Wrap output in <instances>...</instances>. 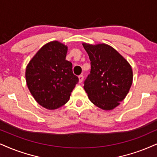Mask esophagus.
Here are the masks:
<instances>
[{
  "label": "esophagus",
  "mask_w": 157,
  "mask_h": 157,
  "mask_svg": "<svg viewBox=\"0 0 157 157\" xmlns=\"http://www.w3.org/2000/svg\"><path fill=\"white\" fill-rule=\"evenodd\" d=\"M83 80H84V75H83L82 74L79 75H78V82H79V83H82L83 82Z\"/></svg>",
  "instance_id": "obj_1"
}]
</instances>
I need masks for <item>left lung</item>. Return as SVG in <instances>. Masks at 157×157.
<instances>
[{
    "instance_id": "obj_1",
    "label": "left lung",
    "mask_w": 157,
    "mask_h": 157,
    "mask_svg": "<svg viewBox=\"0 0 157 157\" xmlns=\"http://www.w3.org/2000/svg\"><path fill=\"white\" fill-rule=\"evenodd\" d=\"M91 61L84 88L90 101L102 110H112L124 99L132 84L129 63L111 46L82 44Z\"/></svg>"
}]
</instances>
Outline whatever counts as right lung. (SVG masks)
<instances>
[{
  "label": "right lung",
  "mask_w": 157,
  "mask_h": 157,
  "mask_svg": "<svg viewBox=\"0 0 157 157\" xmlns=\"http://www.w3.org/2000/svg\"><path fill=\"white\" fill-rule=\"evenodd\" d=\"M67 46L54 40L42 46L29 62L25 71L28 87L39 105L55 110L65 105L78 78L72 63L65 59Z\"/></svg>",
  "instance_id": "add662e5"
}]
</instances>
